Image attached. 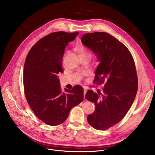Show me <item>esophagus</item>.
<instances>
[{"label": "esophagus", "instance_id": "esophagus-1", "mask_svg": "<svg viewBox=\"0 0 155 155\" xmlns=\"http://www.w3.org/2000/svg\"><path fill=\"white\" fill-rule=\"evenodd\" d=\"M86 92H87V90H86V89H84V90H83V95H84V97L85 94L86 93Z\"/></svg>", "mask_w": 155, "mask_h": 155}]
</instances>
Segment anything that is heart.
I'll use <instances>...</instances> for the list:
<instances>
[{
  "mask_svg": "<svg viewBox=\"0 0 155 155\" xmlns=\"http://www.w3.org/2000/svg\"><path fill=\"white\" fill-rule=\"evenodd\" d=\"M77 50L78 51V52L80 53V54H81V56H87V55H90L91 56V52L88 51L83 46H78L77 47Z\"/></svg>",
  "mask_w": 155,
  "mask_h": 155,
  "instance_id": "b5f03b06",
  "label": "heart"
}]
</instances>
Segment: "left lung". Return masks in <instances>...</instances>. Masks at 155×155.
Masks as SVG:
<instances>
[{
    "label": "left lung",
    "instance_id": "left-lung-1",
    "mask_svg": "<svg viewBox=\"0 0 155 155\" xmlns=\"http://www.w3.org/2000/svg\"><path fill=\"white\" fill-rule=\"evenodd\" d=\"M81 42L100 61L94 83L97 85L105 83L102 93L89 90L86 93V99L96 106L87 120L93 128L106 130L125 117L134 101L138 89L135 62L124 44L108 33L84 34Z\"/></svg>",
    "mask_w": 155,
    "mask_h": 155
}]
</instances>
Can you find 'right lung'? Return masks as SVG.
Returning <instances> with one entry per match:
<instances>
[{"mask_svg":"<svg viewBox=\"0 0 155 155\" xmlns=\"http://www.w3.org/2000/svg\"><path fill=\"white\" fill-rule=\"evenodd\" d=\"M79 33L59 31L40 39L26 58L24 91L35 116L50 126L59 125L68 118L71 110L83 100L82 86L76 85L62 93L58 74L63 72L62 57L65 45Z\"/></svg>","mask_w":155,"mask_h":155,"instance_id":"obj_1","label":"right lung"}]
</instances>
